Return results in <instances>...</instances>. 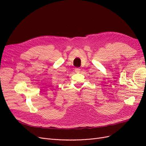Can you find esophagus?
Instances as JSON below:
<instances>
[{
    "mask_svg": "<svg viewBox=\"0 0 146 146\" xmlns=\"http://www.w3.org/2000/svg\"><path fill=\"white\" fill-rule=\"evenodd\" d=\"M75 72H76V73H80V69L76 68V69H75Z\"/></svg>",
    "mask_w": 146,
    "mask_h": 146,
    "instance_id": "34e87169",
    "label": "esophagus"
}]
</instances>
